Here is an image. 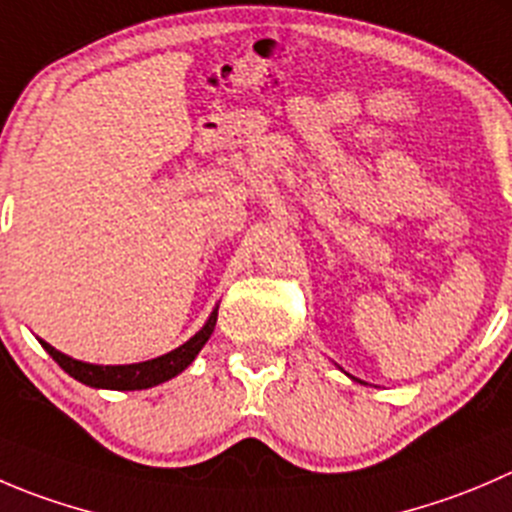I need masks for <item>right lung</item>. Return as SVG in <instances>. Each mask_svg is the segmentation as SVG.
<instances>
[{"instance_id": "right-lung-1", "label": "right lung", "mask_w": 512, "mask_h": 512, "mask_svg": "<svg viewBox=\"0 0 512 512\" xmlns=\"http://www.w3.org/2000/svg\"><path fill=\"white\" fill-rule=\"evenodd\" d=\"M217 322V307L212 310L210 320L202 325L200 332L190 337L185 345H180L177 350L167 352V355L155 357V360L145 362H132V365H92V362L74 360V357L64 355V352L54 350L49 342H42L44 350L57 360V365L64 372L74 377V380L84 382L89 388H107V390H145L155 388L160 382L170 380V377L180 375L187 365L197 357V352L205 347V342L210 340L212 330H215Z\"/></svg>"}]
</instances>
